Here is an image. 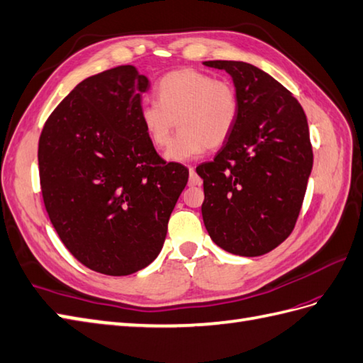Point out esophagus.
Segmentation results:
<instances>
[{"label": "esophagus", "instance_id": "1", "mask_svg": "<svg viewBox=\"0 0 363 363\" xmlns=\"http://www.w3.org/2000/svg\"><path fill=\"white\" fill-rule=\"evenodd\" d=\"M201 179L197 175L194 167H189V186H200Z\"/></svg>", "mask_w": 363, "mask_h": 363}]
</instances>
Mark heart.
Segmentation results:
<instances>
[{
  "instance_id": "heart-1",
  "label": "heart",
  "mask_w": 363,
  "mask_h": 363,
  "mask_svg": "<svg viewBox=\"0 0 363 363\" xmlns=\"http://www.w3.org/2000/svg\"><path fill=\"white\" fill-rule=\"evenodd\" d=\"M238 96L228 82H220L196 69L166 74L157 84V101L140 109L149 141L164 147L179 126L180 132L166 149L167 162H188L205 149L223 146L237 121Z\"/></svg>"
}]
</instances>
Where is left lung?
I'll return each mask as SVG.
<instances>
[{
    "label": "left lung",
    "instance_id": "left-lung-1",
    "mask_svg": "<svg viewBox=\"0 0 363 363\" xmlns=\"http://www.w3.org/2000/svg\"><path fill=\"white\" fill-rule=\"evenodd\" d=\"M225 70L238 96V115L214 162L197 166L206 231L220 248L263 255L286 240L297 222L313 149L302 106L277 79L245 61H205Z\"/></svg>",
    "mask_w": 363,
    "mask_h": 363
}]
</instances>
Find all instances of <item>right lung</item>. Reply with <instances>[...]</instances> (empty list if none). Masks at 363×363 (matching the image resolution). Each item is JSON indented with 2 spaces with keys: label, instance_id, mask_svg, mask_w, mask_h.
Wrapping results in <instances>:
<instances>
[{
  "label": "right lung",
  "instance_id": "add662e5",
  "mask_svg": "<svg viewBox=\"0 0 363 363\" xmlns=\"http://www.w3.org/2000/svg\"><path fill=\"white\" fill-rule=\"evenodd\" d=\"M149 79L118 66L75 86L38 143L44 206L69 252L92 271L129 276L160 254L189 171L166 163L141 126Z\"/></svg>",
  "mask_w": 363,
  "mask_h": 363
}]
</instances>
